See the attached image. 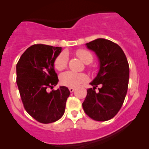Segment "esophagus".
Instances as JSON below:
<instances>
[{
    "mask_svg": "<svg viewBox=\"0 0 149 149\" xmlns=\"http://www.w3.org/2000/svg\"><path fill=\"white\" fill-rule=\"evenodd\" d=\"M69 91H70V93H73L74 91L75 90V89H74V88H72V87H71V88H69Z\"/></svg>",
    "mask_w": 149,
    "mask_h": 149,
    "instance_id": "34e87169",
    "label": "esophagus"
}]
</instances>
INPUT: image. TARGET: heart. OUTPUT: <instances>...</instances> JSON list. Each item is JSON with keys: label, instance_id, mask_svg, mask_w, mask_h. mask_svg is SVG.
Segmentation results:
<instances>
[{"label": "heart", "instance_id": "b5f03b06", "mask_svg": "<svg viewBox=\"0 0 149 149\" xmlns=\"http://www.w3.org/2000/svg\"><path fill=\"white\" fill-rule=\"evenodd\" d=\"M76 55L84 63L89 64L93 60V54L86 49H78L76 51ZM68 56L65 52H62L54 60L55 68L58 71L64 70L67 67ZM87 80V76L84 73H75L72 72H65L60 77V84L68 87H76Z\"/></svg>", "mask_w": 149, "mask_h": 149}]
</instances>
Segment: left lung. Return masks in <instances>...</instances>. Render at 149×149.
<instances>
[{
	"instance_id": "8db88e82",
	"label": "left lung",
	"mask_w": 149,
	"mask_h": 149,
	"mask_svg": "<svg viewBox=\"0 0 149 149\" xmlns=\"http://www.w3.org/2000/svg\"><path fill=\"white\" fill-rule=\"evenodd\" d=\"M100 61L98 75L87 89L82 106L85 113L93 120L104 122L113 118L124 103L129 81V65L122 48L115 42L97 39L86 43ZM101 86L99 92L95 89Z\"/></svg>"
}]
</instances>
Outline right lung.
<instances>
[{"mask_svg": "<svg viewBox=\"0 0 149 149\" xmlns=\"http://www.w3.org/2000/svg\"><path fill=\"white\" fill-rule=\"evenodd\" d=\"M61 50V47L33 45L24 52L16 65V83L24 107L40 123L59 120L70 95L65 86L48 92L59 81L54 63Z\"/></svg>", "mask_w": 149, "mask_h": 149, "instance_id": "1", "label": "right lung"}]
</instances>
